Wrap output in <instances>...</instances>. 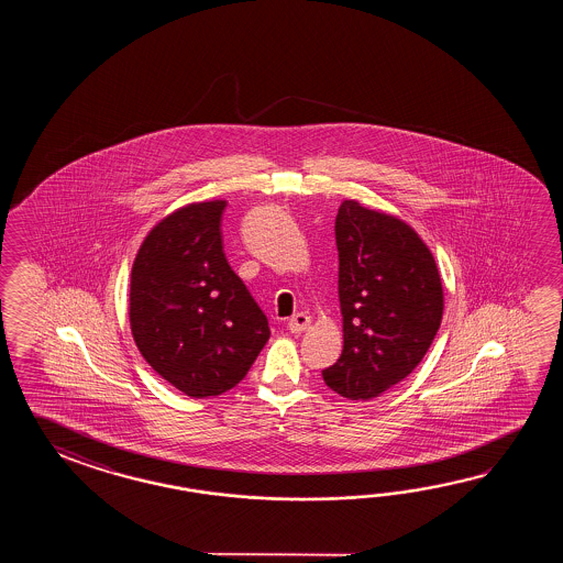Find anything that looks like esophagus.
I'll use <instances>...</instances> for the list:
<instances>
[{
    "label": "esophagus",
    "mask_w": 563,
    "mask_h": 563,
    "mask_svg": "<svg viewBox=\"0 0 563 563\" xmlns=\"http://www.w3.org/2000/svg\"><path fill=\"white\" fill-rule=\"evenodd\" d=\"M308 328H310V316L303 313V311L294 313V316L287 320V330L294 332V334H299V332H303V330H308Z\"/></svg>",
    "instance_id": "34e87169"
}]
</instances>
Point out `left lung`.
<instances>
[{"instance_id":"obj_1","label":"left lung","mask_w":563,"mask_h":563,"mask_svg":"<svg viewBox=\"0 0 563 563\" xmlns=\"http://www.w3.org/2000/svg\"><path fill=\"white\" fill-rule=\"evenodd\" d=\"M344 350L323 383L368 400L405 380L443 318V286L429 247L400 219L344 201L335 216Z\"/></svg>"}]
</instances>
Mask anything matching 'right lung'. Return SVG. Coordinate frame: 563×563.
I'll return each mask as SVG.
<instances>
[{"mask_svg": "<svg viewBox=\"0 0 563 563\" xmlns=\"http://www.w3.org/2000/svg\"><path fill=\"white\" fill-rule=\"evenodd\" d=\"M225 201L192 203L144 240L131 274V328L144 360L192 398L240 384L269 323L223 253Z\"/></svg>", "mask_w": 563, "mask_h": 563, "instance_id": "obj_1", "label": "right lung"}]
</instances>
